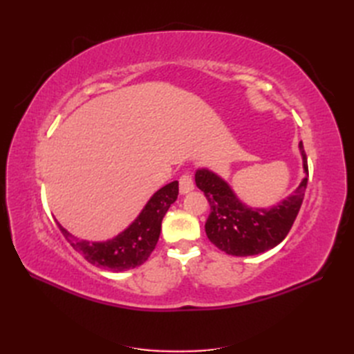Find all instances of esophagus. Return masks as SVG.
I'll list each match as a JSON object with an SVG mask.
<instances>
[{
	"instance_id": "obj_1",
	"label": "esophagus",
	"mask_w": 354,
	"mask_h": 354,
	"mask_svg": "<svg viewBox=\"0 0 354 354\" xmlns=\"http://www.w3.org/2000/svg\"><path fill=\"white\" fill-rule=\"evenodd\" d=\"M194 189H195L194 177H192L190 173H185L183 176L180 177V194L181 195L189 194V192H192Z\"/></svg>"
}]
</instances>
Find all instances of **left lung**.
Returning <instances> with one entry per match:
<instances>
[{
  "label": "left lung",
  "mask_w": 354,
  "mask_h": 354,
  "mask_svg": "<svg viewBox=\"0 0 354 354\" xmlns=\"http://www.w3.org/2000/svg\"><path fill=\"white\" fill-rule=\"evenodd\" d=\"M304 173L308 176L307 156L299 143ZM307 176L292 195L272 207L250 208L233 194L230 186L209 169H198L196 186L209 202V216L205 223L208 239L229 255L246 257L261 254L279 245L291 230L304 199Z\"/></svg>",
  "instance_id": "1"
}]
</instances>
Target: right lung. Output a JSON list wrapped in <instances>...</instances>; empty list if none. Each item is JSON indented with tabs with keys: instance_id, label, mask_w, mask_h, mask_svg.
<instances>
[{
	"instance_id": "add662e5",
	"label": "right lung",
	"mask_w": 354,
	"mask_h": 354,
	"mask_svg": "<svg viewBox=\"0 0 354 354\" xmlns=\"http://www.w3.org/2000/svg\"><path fill=\"white\" fill-rule=\"evenodd\" d=\"M177 196L178 181H171L160 187L149 199L140 216L130 224V227L106 242L81 241L57 224L72 248L78 251L88 263L112 272H124L142 266L151 257L159 239L160 223Z\"/></svg>"
}]
</instances>
